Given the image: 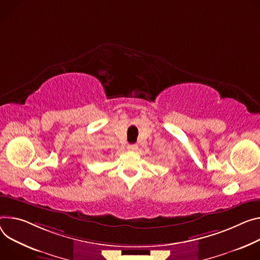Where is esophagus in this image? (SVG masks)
I'll use <instances>...</instances> for the list:
<instances>
[{"label":"esophagus","instance_id":"34e87169","mask_svg":"<svg viewBox=\"0 0 260 260\" xmlns=\"http://www.w3.org/2000/svg\"><path fill=\"white\" fill-rule=\"evenodd\" d=\"M127 149H128V150H136V149H137V145H135V144H129V145H127Z\"/></svg>","mask_w":260,"mask_h":260}]
</instances>
